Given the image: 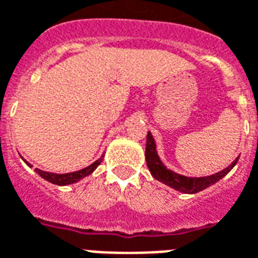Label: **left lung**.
<instances>
[{"label": "left lung", "instance_id": "obj_1", "mask_svg": "<svg viewBox=\"0 0 258 258\" xmlns=\"http://www.w3.org/2000/svg\"><path fill=\"white\" fill-rule=\"evenodd\" d=\"M145 157H146V164L150 173L153 175L154 179H157L160 182H163L164 184H168L169 187L175 188L177 191L186 192V194H194V192L202 191L207 187H209L211 184H215L219 182L221 177H224L227 173L230 172L231 169L234 168L238 158H235V161H232L231 165L223 169L220 172L213 173L211 176L204 177H187L179 175V173L173 172L171 169H168L161 160L158 157L157 150H156V142H154L153 135L148 133L146 137V152H145Z\"/></svg>", "mask_w": 258, "mask_h": 258}]
</instances>
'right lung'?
Returning <instances> with one entry per match:
<instances>
[{"label":"right lung","mask_w":258,"mask_h":258,"mask_svg":"<svg viewBox=\"0 0 258 258\" xmlns=\"http://www.w3.org/2000/svg\"><path fill=\"white\" fill-rule=\"evenodd\" d=\"M101 161H102V157L98 158V160L94 161L91 165L83 168V169H81V171H75V172H70V173H51V172H46V171H41V169H38V168H35V172H37L39 176L43 177L45 180L53 183V184L67 186V184L76 183L78 180H81V179H83L85 176H89L90 173L94 172V169L100 165ZM26 163H27V161H26ZM27 165H30V164L27 163ZM30 167H31V165H30Z\"/></svg>","instance_id":"1"}]
</instances>
